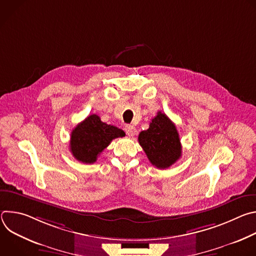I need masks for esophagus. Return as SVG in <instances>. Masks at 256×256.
<instances>
[{
	"label": "esophagus",
	"mask_w": 256,
	"mask_h": 256,
	"mask_svg": "<svg viewBox=\"0 0 256 256\" xmlns=\"http://www.w3.org/2000/svg\"><path fill=\"white\" fill-rule=\"evenodd\" d=\"M124 130H126V134L128 136H134L136 134V128L134 126H132V124H126L124 126Z\"/></svg>",
	"instance_id": "1"
}]
</instances>
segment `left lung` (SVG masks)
<instances>
[{
    "label": "left lung",
    "mask_w": 256,
    "mask_h": 256,
    "mask_svg": "<svg viewBox=\"0 0 256 256\" xmlns=\"http://www.w3.org/2000/svg\"><path fill=\"white\" fill-rule=\"evenodd\" d=\"M138 142L152 165L166 169L181 157V142L175 124L159 112L147 130L138 134Z\"/></svg>",
    "instance_id": "1"
}]
</instances>
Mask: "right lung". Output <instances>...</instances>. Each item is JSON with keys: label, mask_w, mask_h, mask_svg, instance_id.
<instances>
[{"label": "right lung", "mask_w": 256, "mask_h": 256, "mask_svg": "<svg viewBox=\"0 0 256 256\" xmlns=\"http://www.w3.org/2000/svg\"><path fill=\"white\" fill-rule=\"evenodd\" d=\"M124 134L122 130L107 124L98 116L91 114L72 130L70 150L78 161L92 164L112 140Z\"/></svg>", "instance_id": "1"}]
</instances>
